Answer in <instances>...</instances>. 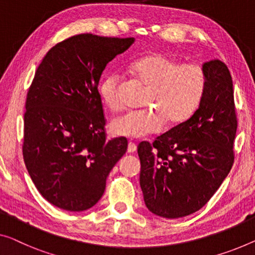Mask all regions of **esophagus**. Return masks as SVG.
<instances>
[{
    "label": "esophagus",
    "mask_w": 255,
    "mask_h": 255,
    "mask_svg": "<svg viewBox=\"0 0 255 255\" xmlns=\"http://www.w3.org/2000/svg\"><path fill=\"white\" fill-rule=\"evenodd\" d=\"M136 149H137V146H136L135 143H132V142L128 143V147H127L128 153H132V152L136 151Z\"/></svg>",
    "instance_id": "1"
}]
</instances>
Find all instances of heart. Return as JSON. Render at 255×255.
Instances as JSON below:
<instances>
[{"label":"heart","mask_w":255,"mask_h":255,"mask_svg":"<svg viewBox=\"0 0 255 255\" xmlns=\"http://www.w3.org/2000/svg\"><path fill=\"white\" fill-rule=\"evenodd\" d=\"M130 72L147 88L145 110L129 111L115 118L111 131L117 136L139 138L159 132L168 125L188 120L197 111L206 91V72L198 64H180L162 52L144 56L131 64ZM117 72L105 75L98 93L111 111L121 108L120 85Z\"/></svg>","instance_id":"heart-1"}]
</instances>
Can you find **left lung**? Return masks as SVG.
I'll return each instance as SVG.
<instances>
[{
	"label": "left lung",
	"instance_id": "left-lung-1",
	"mask_svg": "<svg viewBox=\"0 0 255 255\" xmlns=\"http://www.w3.org/2000/svg\"><path fill=\"white\" fill-rule=\"evenodd\" d=\"M203 68L207 86L197 111L152 144L137 146L144 201L161 218H183L199 211L234 165L238 123L233 79L219 59Z\"/></svg>",
	"mask_w": 255,
	"mask_h": 255
}]
</instances>
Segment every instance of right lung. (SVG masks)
<instances>
[{"instance_id": "1", "label": "right lung", "mask_w": 255, "mask_h": 255, "mask_svg": "<svg viewBox=\"0 0 255 255\" xmlns=\"http://www.w3.org/2000/svg\"><path fill=\"white\" fill-rule=\"evenodd\" d=\"M134 37L79 34L57 43L37 67L26 98L22 155L36 189L71 212L93 207L126 153V137L106 139L98 82Z\"/></svg>"}]
</instances>
